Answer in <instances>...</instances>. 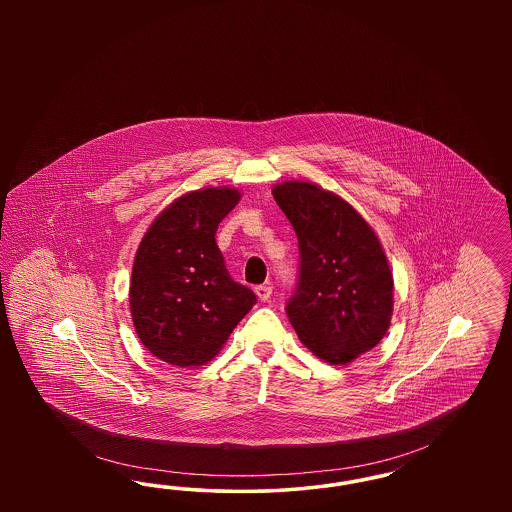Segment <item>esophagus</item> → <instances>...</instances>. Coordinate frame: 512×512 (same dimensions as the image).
Wrapping results in <instances>:
<instances>
[{
    "label": "esophagus",
    "instance_id": "obj_1",
    "mask_svg": "<svg viewBox=\"0 0 512 512\" xmlns=\"http://www.w3.org/2000/svg\"><path fill=\"white\" fill-rule=\"evenodd\" d=\"M255 293H257V297L265 303V301L270 299V295H272V288L267 286V284H263V286H257V288H255Z\"/></svg>",
    "mask_w": 512,
    "mask_h": 512
}]
</instances>
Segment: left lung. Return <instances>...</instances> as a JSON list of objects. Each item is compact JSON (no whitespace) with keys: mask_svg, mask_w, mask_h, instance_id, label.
I'll list each match as a JSON object with an SVG mask.
<instances>
[{"mask_svg":"<svg viewBox=\"0 0 512 512\" xmlns=\"http://www.w3.org/2000/svg\"><path fill=\"white\" fill-rule=\"evenodd\" d=\"M299 244L297 284L286 303L299 340L330 365H347L386 336L393 276L366 220L309 182L272 190Z\"/></svg>","mask_w":512,"mask_h":512,"instance_id":"left-lung-1","label":"left lung"}]
</instances>
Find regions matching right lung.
I'll list each match as a JSON object with an SVG mask.
<instances>
[{
	"label": "right lung",
	"instance_id": "add662e5",
	"mask_svg": "<svg viewBox=\"0 0 512 512\" xmlns=\"http://www.w3.org/2000/svg\"><path fill=\"white\" fill-rule=\"evenodd\" d=\"M240 201L232 188L182 195L153 224L138 247L130 313L151 355L176 366L211 361L257 303L234 282L215 234Z\"/></svg>",
	"mask_w": 512,
	"mask_h": 512
}]
</instances>
